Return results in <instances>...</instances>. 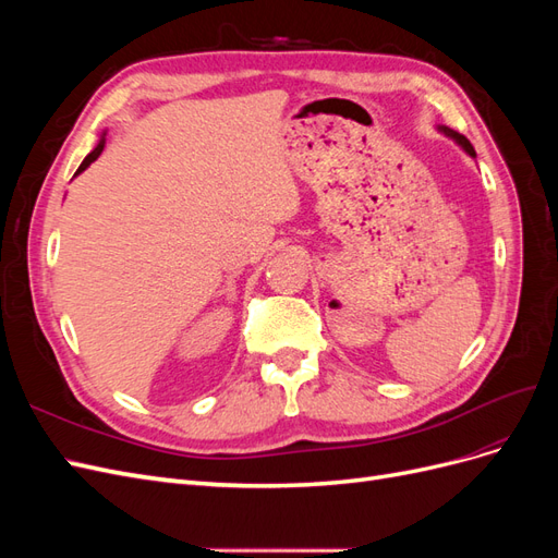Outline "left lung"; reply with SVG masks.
Listing matches in <instances>:
<instances>
[{
	"mask_svg": "<svg viewBox=\"0 0 558 558\" xmlns=\"http://www.w3.org/2000/svg\"><path fill=\"white\" fill-rule=\"evenodd\" d=\"M440 132H445L447 134V137H451L456 144H459L463 150H465V154L468 156H472V158H475V148H472V144L463 137V134H459V132H453V130H449V128H440Z\"/></svg>",
	"mask_w": 558,
	"mask_h": 558,
	"instance_id": "8db88e82",
	"label": "left lung"
}]
</instances>
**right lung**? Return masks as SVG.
Wrapping results in <instances>:
<instances>
[{
	"mask_svg": "<svg viewBox=\"0 0 558 558\" xmlns=\"http://www.w3.org/2000/svg\"><path fill=\"white\" fill-rule=\"evenodd\" d=\"M102 150H105V134H102V140L97 142V146H95V148L90 150V154L86 156V160L81 162V167H78V170H76V174H81L83 170H88V165H90V162H95V160L99 158V154H102Z\"/></svg>",
	"mask_w": 558,
	"mask_h": 558,
	"instance_id": "obj_1",
	"label": "right lung"
}]
</instances>
